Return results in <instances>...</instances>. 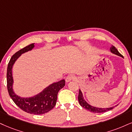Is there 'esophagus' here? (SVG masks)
I'll use <instances>...</instances> for the list:
<instances>
[{
  "mask_svg": "<svg viewBox=\"0 0 132 132\" xmlns=\"http://www.w3.org/2000/svg\"><path fill=\"white\" fill-rule=\"evenodd\" d=\"M76 78V76L74 74H70V75H68L66 77L65 81H66V82H69L70 81L73 80V79H75Z\"/></svg>",
  "mask_w": 132,
  "mask_h": 132,
  "instance_id": "obj_1",
  "label": "esophagus"
}]
</instances>
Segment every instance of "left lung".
Masks as SVG:
<instances>
[{"mask_svg": "<svg viewBox=\"0 0 132 132\" xmlns=\"http://www.w3.org/2000/svg\"><path fill=\"white\" fill-rule=\"evenodd\" d=\"M110 51L112 53L114 54L118 55L119 56H121L122 57H123L122 55L121 54L119 53V52L118 51V50L116 48V47H114L112 45L111 48H110ZM78 101L79 103L80 104L81 106L83 107L84 108L86 109L87 110H89V111L93 112V113H104V112L110 111L113 109L114 106L111 107V108H97V107L93 106H91L89 105V103H87L86 102V101L84 100L83 95H82V92H81L80 89L79 90V94H78ZM117 106V105H116Z\"/></svg>", "mask_w": 132, "mask_h": 132, "instance_id": "1", "label": "left lung"}]
</instances>
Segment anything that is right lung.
Listing matches in <instances>:
<instances>
[{"instance_id":"right-lung-1","label":"right lung","mask_w":132,"mask_h":132,"mask_svg":"<svg viewBox=\"0 0 132 132\" xmlns=\"http://www.w3.org/2000/svg\"><path fill=\"white\" fill-rule=\"evenodd\" d=\"M35 43H32L24 47L13 54L8 64L6 73L7 89L9 95L19 108L27 112V113L34 114H43L48 113L55 106L57 102V94L61 89L65 86V80L58 81L50 84L41 92L29 98H24L16 95L13 89V79L12 76V68L16 60L22 54L31 51L34 48Z\"/></svg>"}]
</instances>
